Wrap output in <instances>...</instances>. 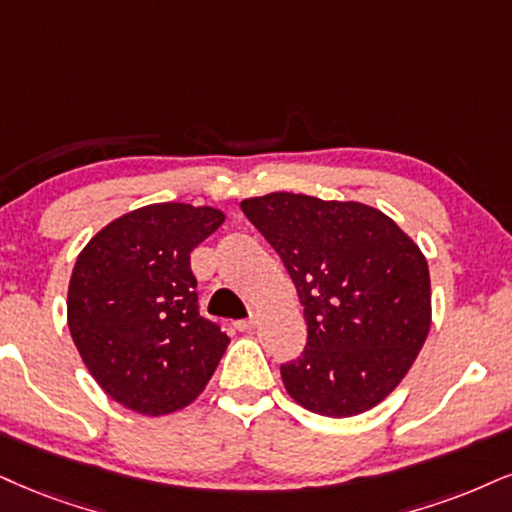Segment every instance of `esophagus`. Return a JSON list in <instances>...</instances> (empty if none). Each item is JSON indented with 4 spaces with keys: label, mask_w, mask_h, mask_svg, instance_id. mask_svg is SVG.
<instances>
[{
    "label": "esophagus",
    "mask_w": 512,
    "mask_h": 512,
    "mask_svg": "<svg viewBox=\"0 0 512 512\" xmlns=\"http://www.w3.org/2000/svg\"><path fill=\"white\" fill-rule=\"evenodd\" d=\"M254 327H256L254 315H251V318H246V320H237V323H235V330H239V332H249V330H254Z\"/></svg>",
    "instance_id": "esophagus-1"
}]
</instances>
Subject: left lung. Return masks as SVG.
Segmentation results:
<instances>
[{
    "label": "left lung",
    "instance_id": "8db88e82",
    "mask_svg": "<svg viewBox=\"0 0 512 512\" xmlns=\"http://www.w3.org/2000/svg\"><path fill=\"white\" fill-rule=\"evenodd\" d=\"M299 292L306 349L280 368L287 394L327 418L375 408L399 387L432 325L430 268L380 208L294 192L244 199Z\"/></svg>",
    "mask_w": 512,
    "mask_h": 512
}]
</instances>
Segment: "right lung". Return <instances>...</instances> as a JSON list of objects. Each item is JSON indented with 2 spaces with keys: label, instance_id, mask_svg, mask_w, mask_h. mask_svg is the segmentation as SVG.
I'll return each mask as SVG.
<instances>
[{
  "label": "right lung",
  "instance_id": "add662e5",
  "mask_svg": "<svg viewBox=\"0 0 512 512\" xmlns=\"http://www.w3.org/2000/svg\"><path fill=\"white\" fill-rule=\"evenodd\" d=\"M213 206L180 201L123 213L75 258L68 330L106 394L142 415L192 403L230 344L197 311L189 254L223 225Z\"/></svg>",
  "mask_w": 512,
  "mask_h": 512
}]
</instances>
